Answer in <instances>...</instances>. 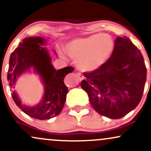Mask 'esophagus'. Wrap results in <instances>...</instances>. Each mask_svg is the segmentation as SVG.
Wrapping results in <instances>:
<instances>
[{
	"mask_svg": "<svg viewBox=\"0 0 151 151\" xmlns=\"http://www.w3.org/2000/svg\"><path fill=\"white\" fill-rule=\"evenodd\" d=\"M78 77V79L80 80V81H82V80L84 79V76H83V75H82L81 73H78L77 74Z\"/></svg>",
	"mask_w": 151,
	"mask_h": 151,
	"instance_id": "obj_1",
	"label": "esophagus"
}]
</instances>
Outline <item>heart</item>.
<instances>
[{
    "instance_id": "obj_1",
    "label": "heart",
    "mask_w": 151,
    "mask_h": 151,
    "mask_svg": "<svg viewBox=\"0 0 151 151\" xmlns=\"http://www.w3.org/2000/svg\"><path fill=\"white\" fill-rule=\"evenodd\" d=\"M114 48L110 35L101 33L71 41L65 47V52L76 59L78 68L83 71H93L107 61Z\"/></svg>"
}]
</instances>
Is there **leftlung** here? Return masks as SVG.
Listing matches in <instances>:
<instances>
[{"label": "left lung", "instance_id": "1", "mask_svg": "<svg viewBox=\"0 0 151 151\" xmlns=\"http://www.w3.org/2000/svg\"><path fill=\"white\" fill-rule=\"evenodd\" d=\"M147 70L141 51L127 37H116L107 62L85 72L81 88L98 114L120 119L137 107L142 98Z\"/></svg>", "mask_w": 151, "mask_h": 151}]
</instances>
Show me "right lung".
<instances>
[{
  "label": "right lung",
  "instance_id": "right-lung-1",
  "mask_svg": "<svg viewBox=\"0 0 151 151\" xmlns=\"http://www.w3.org/2000/svg\"><path fill=\"white\" fill-rule=\"evenodd\" d=\"M45 44L46 40L40 37L24 39L10 55L7 75L12 88H15L17 78L32 67L40 76L44 84V95L40 103L28 107L22 103L15 90L11 93L14 102L19 109L31 117L40 120L49 119L61 113L68 91L63 80L67 74L74 70L72 66L56 70L51 65L47 50L41 47Z\"/></svg>",
  "mask_w": 151,
  "mask_h": 151
}]
</instances>
